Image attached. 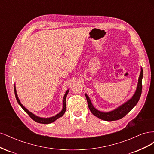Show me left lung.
Returning a JSON list of instances; mask_svg holds the SVG:
<instances>
[{
	"instance_id": "1",
	"label": "left lung",
	"mask_w": 154,
	"mask_h": 154,
	"mask_svg": "<svg viewBox=\"0 0 154 154\" xmlns=\"http://www.w3.org/2000/svg\"><path fill=\"white\" fill-rule=\"evenodd\" d=\"M143 77V71L141 68V73L139 74L138 79V83L136 87V92H134L132 97L122 105L119 106L118 108L111 110L110 112H102L97 110L95 107L93 106L92 102L89 98V97L85 94V97L87 101L88 106L91 112L93 115L96 116L102 120L107 121V122H111V121H116L119 119H122L124 116L127 115L129 112L136 105L137 102L140 98L142 92V79Z\"/></svg>"
}]
</instances>
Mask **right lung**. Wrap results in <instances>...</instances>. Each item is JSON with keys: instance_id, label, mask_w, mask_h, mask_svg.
Wrapping results in <instances>:
<instances>
[{"instance_id": "right-lung-1", "label": "right lung", "mask_w": 154, "mask_h": 154, "mask_svg": "<svg viewBox=\"0 0 154 154\" xmlns=\"http://www.w3.org/2000/svg\"><path fill=\"white\" fill-rule=\"evenodd\" d=\"M14 89H15V97H16V99H17V101L18 102V103L19 104V105L22 107V108L23 109V110H24L30 116V118H32V119L35 121V122H36L37 123H42V124L51 123L54 122V121H56L57 119H58L59 118L62 117V116L65 114V112H66V97H67V95L68 94V92L69 91V89H68L66 92V93H65V94H64L63 98V108H62L61 112H59L58 114H57V115H55L54 116H52V117H50V118H40V117H39V116H37L35 114H34L33 113H32L31 112H30L29 110H27L26 108H25V106L21 103V102L20 101L19 99H18V97L17 91H16L15 85V87H14Z\"/></svg>"}]
</instances>
